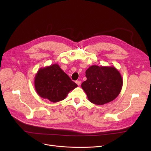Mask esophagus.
Here are the masks:
<instances>
[{"label": "esophagus", "mask_w": 151, "mask_h": 151, "mask_svg": "<svg viewBox=\"0 0 151 151\" xmlns=\"http://www.w3.org/2000/svg\"><path fill=\"white\" fill-rule=\"evenodd\" d=\"M81 81H79V80H78V81H76V83L78 86H80V85L81 84Z\"/></svg>", "instance_id": "obj_1"}]
</instances>
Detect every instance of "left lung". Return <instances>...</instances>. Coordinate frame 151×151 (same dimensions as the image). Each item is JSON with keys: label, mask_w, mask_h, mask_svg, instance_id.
Here are the masks:
<instances>
[{"label": "left lung", "mask_w": 151, "mask_h": 151, "mask_svg": "<svg viewBox=\"0 0 151 151\" xmlns=\"http://www.w3.org/2000/svg\"><path fill=\"white\" fill-rule=\"evenodd\" d=\"M86 81L81 84L89 101L103 105L114 100L120 93L123 80L114 66L92 65L86 71Z\"/></svg>", "instance_id": "1"}]
</instances>
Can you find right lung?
<instances>
[{"mask_svg":"<svg viewBox=\"0 0 151 151\" xmlns=\"http://www.w3.org/2000/svg\"><path fill=\"white\" fill-rule=\"evenodd\" d=\"M34 85L40 97L53 103L64 100L70 91L78 86L57 63L40 68Z\"/></svg>","mask_w":151,"mask_h":151,"instance_id":"1","label":"right lung"}]
</instances>
